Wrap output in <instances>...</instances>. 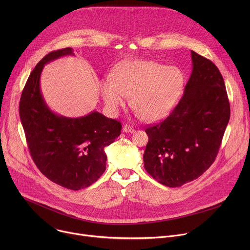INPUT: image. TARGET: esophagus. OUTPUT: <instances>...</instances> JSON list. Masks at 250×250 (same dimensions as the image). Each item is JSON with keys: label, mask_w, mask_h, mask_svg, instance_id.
<instances>
[{"label": "esophagus", "mask_w": 250, "mask_h": 250, "mask_svg": "<svg viewBox=\"0 0 250 250\" xmlns=\"http://www.w3.org/2000/svg\"><path fill=\"white\" fill-rule=\"evenodd\" d=\"M123 131H124V132H133V131H134V128H133L131 125L125 124V125H124V126H123Z\"/></svg>", "instance_id": "esophagus-1"}]
</instances>
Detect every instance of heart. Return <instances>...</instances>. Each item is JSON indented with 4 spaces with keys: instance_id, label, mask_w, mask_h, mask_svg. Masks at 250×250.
<instances>
[{
    "instance_id": "heart-1",
    "label": "heart",
    "mask_w": 250,
    "mask_h": 250,
    "mask_svg": "<svg viewBox=\"0 0 250 250\" xmlns=\"http://www.w3.org/2000/svg\"><path fill=\"white\" fill-rule=\"evenodd\" d=\"M184 84L181 70L154 61H131L124 64L115 78L101 83V95L108 110L116 114L131 97L136 114L154 121L168 113L179 98Z\"/></svg>"
}]
</instances>
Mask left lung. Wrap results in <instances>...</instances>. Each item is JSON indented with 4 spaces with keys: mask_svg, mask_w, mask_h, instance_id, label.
Wrapping results in <instances>:
<instances>
[{
    "mask_svg": "<svg viewBox=\"0 0 250 250\" xmlns=\"http://www.w3.org/2000/svg\"><path fill=\"white\" fill-rule=\"evenodd\" d=\"M192 74L170 115L146 129L145 168L167 187L200 177L215 161L229 121L224 78L210 60L191 51Z\"/></svg>",
    "mask_w": 250,
    "mask_h": 250,
    "instance_id": "left-lung-1",
    "label": "left lung"
}]
</instances>
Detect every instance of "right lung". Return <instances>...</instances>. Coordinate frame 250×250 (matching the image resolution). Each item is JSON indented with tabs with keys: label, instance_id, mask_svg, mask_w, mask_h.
I'll return each mask as SVG.
<instances>
[{
	"label": "right lung",
	"instance_id": "right-lung-1",
	"mask_svg": "<svg viewBox=\"0 0 250 250\" xmlns=\"http://www.w3.org/2000/svg\"><path fill=\"white\" fill-rule=\"evenodd\" d=\"M64 55H73V49L49 52L34 67L19 110L35 165L52 182L77 191L92 185L104 172V147L121 134L122 124L98 112L70 119L49 110L41 92V74L46 63Z\"/></svg>",
	"mask_w": 250,
	"mask_h": 250
}]
</instances>
